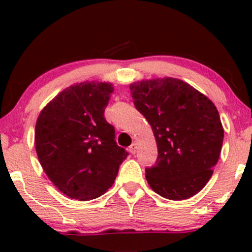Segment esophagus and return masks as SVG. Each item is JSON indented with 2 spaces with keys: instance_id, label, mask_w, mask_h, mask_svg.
Segmentation results:
<instances>
[{
  "instance_id": "34e87169",
  "label": "esophagus",
  "mask_w": 252,
  "mask_h": 252,
  "mask_svg": "<svg viewBox=\"0 0 252 252\" xmlns=\"http://www.w3.org/2000/svg\"><path fill=\"white\" fill-rule=\"evenodd\" d=\"M136 149H137V147H136V143H135V142L132 143L131 146L129 147V152L131 153V154H135V153H136Z\"/></svg>"
}]
</instances>
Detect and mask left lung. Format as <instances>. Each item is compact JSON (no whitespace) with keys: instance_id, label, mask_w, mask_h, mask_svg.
Instances as JSON below:
<instances>
[{"instance_id":"8db88e82","label":"left lung","mask_w":252,"mask_h":252,"mask_svg":"<svg viewBox=\"0 0 252 252\" xmlns=\"http://www.w3.org/2000/svg\"><path fill=\"white\" fill-rule=\"evenodd\" d=\"M130 91L158 144L156 162L146 168L149 186L170 200L196 194L209 182L221 152L224 129L215 104L175 78L132 83Z\"/></svg>"}]
</instances>
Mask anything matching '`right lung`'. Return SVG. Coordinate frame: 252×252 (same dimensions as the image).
I'll return each instance as SVG.
<instances>
[{
	"mask_svg": "<svg viewBox=\"0 0 252 252\" xmlns=\"http://www.w3.org/2000/svg\"><path fill=\"white\" fill-rule=\"evenodd\" d=\"M111 84L72 85L51 100L37 117L35 148L43 170L68 198L91 200L114 185L129 155L115 141L104 117Z\"/></svg>",
	"mask_w": 252,
	"mask_h": 252,
	"instance_id": "add662e5",
	"label": "right lung"
}]
</instances>
